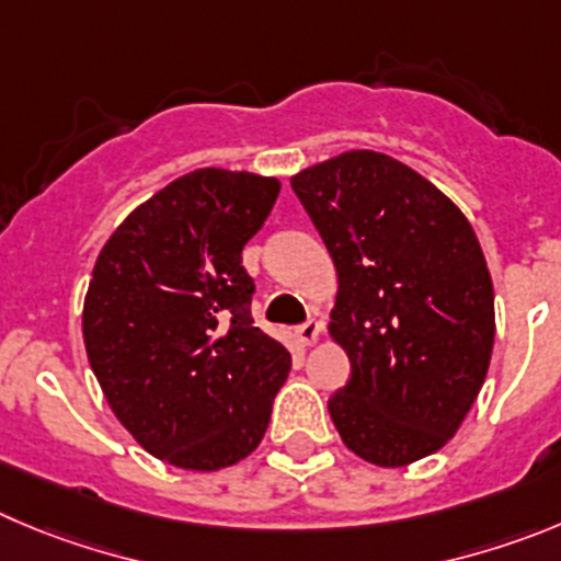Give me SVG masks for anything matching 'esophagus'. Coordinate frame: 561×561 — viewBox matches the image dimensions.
Masks as SVG:
<instances>
[{
	"mask_svg": "<svg viewBox=\"0 0 561 561\" xmlns=\"http://www.w3.org/2000/svg\"><path fill=\"white\" fill-rule=\"evenodd\" d=\"M296 334H298V340H301V343L312 345V343H318V340H321L323 323L321 321H307V323H301V327L296 329Z\"/></svg>",
	"mask_w": 561,
	"mask_h": 561,
	"instance_id": "esophagus-1",
	"label": "esophagus"
}]
</instances>
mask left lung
Listing matches in <instances>:
<instances>
[{
    "mask_svg": "<svg viewBox=\"0 0 561 561\" xmlns=\"http://www.w3.org/2000/svg\"><path fill=\"white\" fill-rule=\"evenodd\" d=\"M290 185L337 268L329 334L352 379L329 415L345 448L379 468L439 451L493 357V279L473 227L437 185L381 151H343Z\"/></svg>",
    "mask_w": 561,
    "mask_h": 561,
    "instance_id": "1",
    "label": "left lung"
}]
</instances>
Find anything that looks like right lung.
<instances>
[{"label": "right lung", "mask_w": 561, "mask_h": 561, "mask_svg": "<svg viewBox=\"0 0 561 561\" xmlns=\"http://www.w3.org/2000/svg\"><path fill=\"white\" fill-rule=\"evenodd\" d=\"M279 180L198 169L135 207L102 245L82 307L88 363L151 457L221 470L271 421L290 354L254 327L243 245Z\"/></svg>", "instance_id": "add662e5"}]
</instances>
